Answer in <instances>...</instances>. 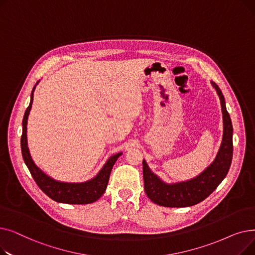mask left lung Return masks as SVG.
Returning a JSON list of instances; mask_svg holds the SVG:
<instances>
[{
	"label": "left lung",
	"instance_id": "obj_1",
	"mask_svg": "<svg viewBox=\"0 0 255 255\" xmlns=\"http://www.w3.org/2000/svg\"><path fill=\"white\" fill-rule=\"evenodd\" d=\"M215 88L221 103L223 115V138L219 152L213 163L197 177L176 184H166L151 171L146 162L142 161L144 191L153 203L169 208H184L194 206L206 199L226 177L233 159V124L226 111L225 100L219 87Z\"/></svg>",
	"mask_w": 255,
	"mask_h": 255
}]
</instances>
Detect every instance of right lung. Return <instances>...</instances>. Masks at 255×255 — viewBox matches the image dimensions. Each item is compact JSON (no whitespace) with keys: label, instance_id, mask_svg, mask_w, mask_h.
Instances as JSON below:
<instances>
[{"label":"right lung","instance_id":"1","mask_svg":"<svg viewBox=\"0 0 255 255\" xmlns=\"http://www.w3.org/2000/svg\"><path fill=\"white\" fill-rule=\"evenodd\" d=\"M36 85L33 88L31 94L30 105L28 106V109H26L22 120V134L20 139V145L22 158L25 165L28 166L31 175L35 180L36 184L39 186V188L48 197L55 200V202L70 205H86L96 202V200H98L105 192L113 166L116 163L118 158L122 155V153H118L112 156L107 160L106 163L95 178L84 183H64L56 181L46 176L45 173L39 167H37L34 163L28 148V141H26V123H28V117L33 103V94Z\"/></svg>","mask_w":255,"mask_h":255}]
</instances>
